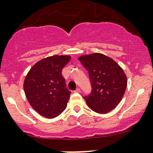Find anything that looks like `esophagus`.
I'll use <instances>...</instances> for the list:
<instances>
[{
	"instance_id": "34e87169",
	"label": "esophagus",
	"mask_w": 153,
	"mask_h": 153,
	"mask_svg": "<svg viewBox=\"0 0 153 153\" xmlns=\"http://www.w3.org/2000/svg\"><path fill=\"white\" fill-rule=\"evenodd\" d=\"M75 92V93H81V90H80V88H77Z\"/></svg>"
}]
</instances>
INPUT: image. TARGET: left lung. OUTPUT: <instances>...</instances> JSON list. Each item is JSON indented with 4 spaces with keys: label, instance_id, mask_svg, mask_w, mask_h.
Instances as JSON below:
<instances>
[{
    "label": "left lung",
    "instance_id": "left-lung-1",
    "mask_svg": "<svg viewBox=\"0 0 153 153\" xmlns=\"http://www.w3.org/2000/svg\"><path fill=\"white\" fill-rule=\"evenodd\" d=\"M88 71L92 91L84 96L87 105L99 114H107L122 100L127 87V77L123 69L112 58L100 53L78 57Z\"/></svg>",
    "mask_w": 153,
    "mask_h": 153
}]
</instances>
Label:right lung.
Instances as JSON below:
<instances>
[{"label":"right lung","mask_w":153,"mask_h":153,"mask_svg":"<svg viewBox=\"0 0 153 153\" xmlns=\"http://www.w3.org/2000/svg\"><path fill=\"white\" fill-rule=\"evenodd\" d=\"M70 59L68 55L44 58L34 64L25 77V96L31 107L44 117H56L67 106L71 92L66 88L62 69Z\"/></svg>","instance_id":"1"}]
</instances>
